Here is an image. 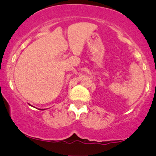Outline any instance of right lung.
Listing matches in <instances>:
<instances>
[{
    "mask_svg": "<svg viewBox=\"0 0 156 156\" xmlns=\"http://www.w3.org/2000/svg\"><path fill=\"white\" fill-rule=\"evenodd\" d=\"M29 105H30V104H29ZM31 105V106H32L31 105ZM39 110H44V109H39Z\"/></svg>",
    "mask_w": 156,
    "mask_h": 156,
    "instance_id": "right-lung-1",
    "label": "right lung"
}]
</instances>
